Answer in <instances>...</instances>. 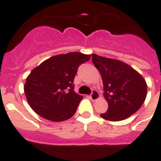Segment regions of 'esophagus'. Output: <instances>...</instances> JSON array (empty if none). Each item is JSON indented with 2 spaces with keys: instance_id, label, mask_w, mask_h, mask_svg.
I'll use <instances>...</instances> for the list:
<instances>
[{
  "instance_id": "esophagus-1",
  "label": "esophagus",
  "mask_w": 161,
  "mask_h": 161,
  "mask_svg": "<svg viewBox=\"0 0 161 161\" xmlns=\"http://www.w3.org/2000/svg\"><path fill=\"white\" fill-rule=\"evenodd\" d=\"M98 97H99V94H98V92H97L96 90L92 91V94L90 95L91 99H92V100H96V99H98Z\"/></svg>"
}]
</instances>
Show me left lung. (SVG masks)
<instances>
[{
  "label": "left lung",
  "mask_w": 161,
  "mask_h": 161,
  "mask_svg": "<svg viewBox=\"0 0 161 161\" xmlns=\"http://www.w3.org/2000/svg\"><path fill=\"white\" fill-rule=\"evenodd\" d=\"M101 74L108 109L100 116L110 121L125 120L138 110L146 98L147 85L132 67L121 61L92 55Z\"/></svg>",
  "instance_id": "left-lung-1"
}]
</instances>
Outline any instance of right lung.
I'll return each instance as SVG.
<instances>
[{
  "mask_svg": "<svg viewBox=\"0 0 161 161\" xmlns=\"http://www.w3.org/2000/svg\"><path fill=\"white\" fill-rule=\"evenodd\" d=\"M90 58L91 55L69 52L51 57L34 68L24 86L33 110L51 121L72 117L83 98L74 92V77L79 66Z\"/></svg>",
  "mask_w": 161,
  "mask_h": 161,
  "instance_id": "1",
  "label": "right lung"
}]
</instances>
